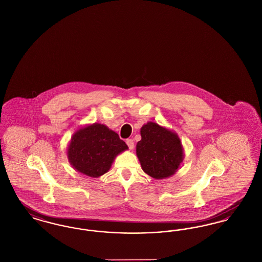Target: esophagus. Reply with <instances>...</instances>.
I'll use <instances>...</instances> for the list:
<instances>
[{
  "instance_id": "obj_1",
  "label": "esophagus",
  "mask_w": 262,
  "mask_h": 262,
  "mask_svg": "<svg viewBox=\"0 0 262 262\" xmlns=\"http://www.w3.org/2000/svg\"><path fill=\"white\" fill-rule=\"evenodd\" d=\"M125 143L127 144V146H128V148H129V149H134V147H135V143H134V140H133V139H130V138L126 139V140H125Z\"/></svg>"
}]
</instances>
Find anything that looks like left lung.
<instances>
[{
  "label": "left lung",
  "mask_w": 262,
  "mask_h": 262,
  "mask_svg": "<svg viewBox=\"0 0 262 262\" xmlns=\"http://www.w3.org/2000/svg\"><path fill=\"white\" fill-rule=\"evenodd\" d=\"M140 135L137 155L142 170L158 180L174 174L184 157L178 136L152 122L141 127Z\"/></svg>",
  "instance_id": "obj_1"
}]
</instances>
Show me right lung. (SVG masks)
Listing matches in <instances>:
<instances>
[{
  "mask_svg": "<svg viewBox=\"0 0 262 262\" xmlns=\"http://www.w3.org/2000/svg\"><path fill=\"white\" fill-rule=\"evenodd\" d=\"M125 149L127 145L118 134L106 125L93 124L75 133L68 157L76 171L98 178L109 171L115 157Z\"/></svg>",
  "mask_w": 262,
  "mask_h": 262,
  "instance_id": "obj_1",
  "label": "right lung"
}]
</instances>
